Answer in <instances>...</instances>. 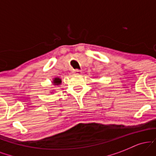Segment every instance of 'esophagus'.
I'll return each mask as SVG.
<instances>
[{
	"label": "esophagus",
	"mask_w": 156,
	"mask_h": 156,
	"mask_svg": "<svg viewBox=\"0 0 156 156\" xmlns=\"http://www.w3.org/2000/svg\"><path fill=\"white\" fill-rule=\"evenodd\" d=\"M82 73V70H80V69H76L75 71V74L76 75H80Z\"/></svg>",
	"instance_id": "34e87169"
}]
</instances>
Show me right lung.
I'll use <instances>...</instances> for the list:
<instances>
[{"label":"right lung","mask_w":156,"mask_h":156,"mask_svg":"<svg viewBox=\"0 0 156 156\" xmlns=\"http://www.w3.org/2000/svg\"><path fill=\"white\" fill-rule=\"evenodd\" d=\"M61 82H62V80H61V79L60 78H55L54 80H53V84H54V85H58V84H60L61 83Z\"/></svg>","instance_id":"add662e5"}]
</instances>
